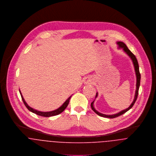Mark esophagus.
Segmentation results:
<instances>
[{"mask_svg":"<svg viewBox=\"0 0 156 156\" xmlns=\"http://www.w3.org/2000/svg\"><path fill=\"white\" fill-rule=\"evenodd\" d=\"M90 82V79H88V78H87L86 79H85V83H89Z\"/></svg>","mask_w":156,"mask_h":156,"instance_id":"1","label":"esophagus"}]
</instances>
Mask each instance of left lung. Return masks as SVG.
Instances as JSON below:
<instances>
[{"label":"left lung","mask_w":156,"mask_h":156,"mask_svg":"<svg viewBox=\"0 0 156 156\" xmlns=\"http://www.w3.org/2000/svg\"><path fill=\"white\" fill-rule=\"evenodd\" d=\"M117 44L118 45L119 48H122V50H124V51L125 53H127V55L130 58V59H132L133 64L134 68V70H135V73H136V92H135V95H134V98L133 101L132 102V103L130 105V106L127 108L125 110H123L122 111L119 112L116 114H113V115H105V114H103L100 113L99 112L96 111L95 109V108H94V100L90 104V106L92 109L93 110V111L95 113H97L98 115L102 116V117H105V118H114L116 117H118L124 113H125L126 112L128 111L129 110H130L133 106L134 104L135 103V101L137 100V95H138V92H139V88L140 87V74L139 73V64H138V62L136 58V56L134 55L131 52V51L128 48V47H127V45L125 44L123 42L121 41H118L117 42ZM98 96V93L97 92L96 95H95V98Z\"/></svg>","instance_id":"left-lung-1"}]
</instances>
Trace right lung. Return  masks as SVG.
<instances>
[{
    "label": "right lung",
    "instance_id": "add662e5",
    "mask_svg": "<svg viewBox=\"0 0 156 156\" xmlns=\"http://www.w3.org/2000/svg\"><path fill=\"white\" fill-rule=\"evenodd\" d=\"M19 91H20V95H21V97H22V98L24 104V105L26 106V107L27 108V109L29 111L32 112L38 115H40V116H44V117H50V116H55V115H59L61 113H62V112L64 111L68 105L69 103V100L71 97L72 95H71L69 97H68V98L67 99V100L64 103V104L60 107L58 109L55 110V111H53L50 112H41L38 111H37L32 108H30L29 106H28V105L26 103L24 99L23 98V95H22V93L19 89Z\"/></svg>",
    "mask_w": 156,
    "mask_h": 156
}]
</instances>
